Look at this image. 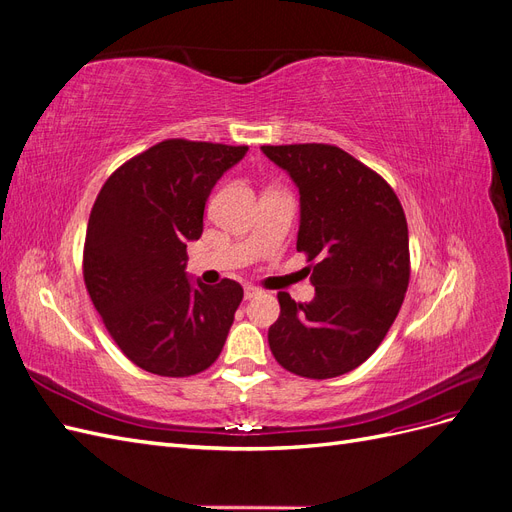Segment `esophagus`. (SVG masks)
Listing matches in <instances>:
<instances>
[{
    "mask_svg": "<svg viewBox=\"0 0 512 512\" xmlns=\"http://www.w3.org/2000/svg\"><path fill=\"white\" fill-rule=\"evenodd\" d=\"M258 294H262V290H260V288H256V286H252V284H247V286H245V299H247V301L254 299V297H258Z\"/></svg>",
    "mask_w": 512,
    "mask_h": 512,
    "instance_id": "obj_1",
    "label": "esophagus"
}]
</instances>
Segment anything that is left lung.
Masks as SVG:
<instances>
[{
    "instance_id": "obj_1",
    "label": "left lung",
    "mask_w": 512,
    "mask_h": 512,
    "mask_svg": "<svg viewBox=\"0 0 512 512\" xmlns=\"http://www.w3.org/2000/svg\"><path fill=\"white\" fill-rule=\"evenodd\" d=\"M262 153L299 188L297 250L314 262L316 288L309 303L277 294L282 312L269 346L292 374L337 378L376 352L404 303L406 213L389 183L335 145H265Z\"/></svg>"
}]
</instances>
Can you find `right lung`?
I'll return each mask as SVG.
<instances>
[{
	"label": "right lung",
	"instance_id": "1",
	"mask_svg": "<svg viewBox=\"0 0 512 512\" xmlns=\"http://www.w3.org/2000/svg\"><path fill=\"white\" fill-rule=\"evenodd\" d=\"M247 147L168 138L119 166L89 215L83 277L106 331L149 374L185 378L218 359L243 299L235 280L190 282L213 185Z\"/></svg>",
	"mask_w": 512,
	"mask_h": 512
}]
</instances>
